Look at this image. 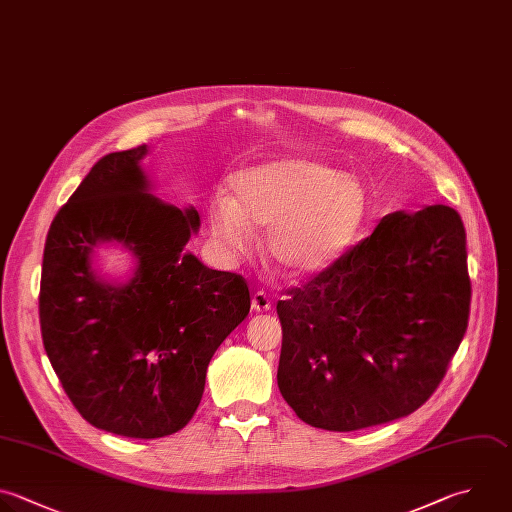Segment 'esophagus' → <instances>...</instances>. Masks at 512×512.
<instances>
[{
    "label": "esophagus",
    "instance_id": "34e87169",
    "mask_svg": "<svg viewBox=\"0 0 512 512\" xmlns=\"http://www.w3.org/2000/svg\"><path fill=\"white\" fill-rule=\"evenodd\" d=\"M252 308L256 312H268L272 308V300L270 296L264 292V290H258L254 296H252Z\"/></svg>",
    "mask_w": 512,
    "mask_h": 512
}]
</instances>
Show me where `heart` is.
Segmentation results:
<instances>
[{
	"label": "heart",
	"instance_id": "1",
	"mask_svg": "<svg viewBox=\"0 0 512 512\" xmlns=\"http://www.w3.org/2000/svg\"><path fill=\"white\" fill-rule=\"evenodd\" d=\"M232 194L208 208L214 238L236 252L254 244V228L270 226L266 248L290 274L326 266L352 238L366 210L358 178L312 158H286L232 178Z\"/></svg>",
	"mask_w": 512,
	"mask_h": 512
}]
</instances>
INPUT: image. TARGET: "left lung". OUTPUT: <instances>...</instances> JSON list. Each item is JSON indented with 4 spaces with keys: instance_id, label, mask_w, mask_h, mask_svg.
<instances>
[{
    "instance_id": "8db88e82",
    "label": "left lung",
    "mask_w": 512,
    "mask_h": 512,
    "mask_svg": "<svg viewBox=\"0 0 512 512\" xmlns=\"http://www.w3.org/2000/svg\"><path fill=\"white\" fill-rule=\"evenodd\" d=\"M466 232L434 204L384 216L278 300V388L300 420L350 432L402 418L438 388L470 314Z\"/></svg>"
}]
</instances>
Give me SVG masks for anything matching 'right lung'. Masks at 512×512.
Listing matches in <instances>:
<instances>
[{
  "label": "right lung",
  "instance_id": "right-lung-1",
  "mask_svg": "<svg viewBox=\"0 0 512 512\" xmlns=\"http://www.w3.org/2000/svg\"><path fill=\"white\" fill-rule=\"evenodd\" d=\"M138 146L100 158L56 214L44 248L40 326L46 354L76 410L96 428L160 438L194 416L206 370L248 316V282L186 252L200 226L148 194ZM133 250L126 285L91 266L100 241Z\"/></svg>",
  "mask_w": 512,
  "mask_h": 512
}]
</instances>
